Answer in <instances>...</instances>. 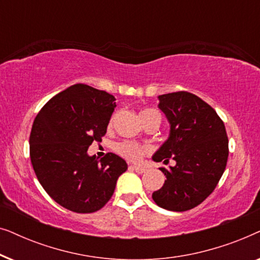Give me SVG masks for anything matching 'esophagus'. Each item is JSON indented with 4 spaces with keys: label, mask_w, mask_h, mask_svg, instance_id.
<instances>
[{
    "label": "esophagus",
    "mask_w": 260,
    "mask_h": 260,
    "mask_svg": "<svg viewBox=\"0 0 260 260\" xmlns=\"http://www.w3.org/2000/svg\"><path fill=\"white\" fill-rule=\"evenodd\" d=\"M133 169L138 174H143L145 173V170H147L144 167H141V166H133Z\"/></svg>",
    "instance_id": "obj_1"
}]
</instances>
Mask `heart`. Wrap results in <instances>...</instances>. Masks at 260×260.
I'll return each instance as SVG.
<instances>
[{"mask_svg":"<svg viewBox=\"0 0 260 260\" xmlns=\"http://www.w3.org/2000/svg\"><path fill=\"white\" fill-rule=\"evenodd\" d=\"M150 113H157V112L152 109H145L140 113V117L144 115H150ZM113 149H115V151L119 156H122L123 158H125L130 162L141 161V158L149 152L148 147H143V145H140L135 143V142H130V141L118 142V143L115 144Z\"/></svg>","mask_w":260,"mask_h":260,"instance_id":"b5f03b06","label":"heart"}]
</instances>
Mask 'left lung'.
<instances>
[{"instance_id":"1","label":"left lung","mask_w":260,"mask_h":260,"mask_svg":"<svg viewBox=\"0 0 260 260\" xmlns=\"http://www.w3.org/2000/svg\"><path fill=\"white\" fill-rule=\"evenodd\" d=\"M158 108L170 124L168 140L152 159L176 162L159 168L167 180L152 193L159 207L184 212L200 205L215 189L229 158L225 124L215 110L186 91L158 95Z\"/></svg>"}]
</instances>
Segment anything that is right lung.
<instances>
[{
    "label": "right lung",
    "mask_w": 260,
    "mask_h": 260,
    "mask_svg": "<svg viewBox=\"0 0 260 260\" xmlns=\"http://www.w3.org/2000/svg\"><path fill=\"white\" fill-rule=\"evenodd\" d=\"M115 97L76 84L46 103L35 117L29 154L39 182L60 206L76 213L104 207L126 162L112 152L98 161L88 156L92 142H102L116 108Z\"/></svg>",
    "instance_id": "add662e5"
}]
</instances>
